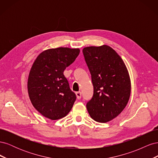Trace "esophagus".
Returning a JSON list of instances; mask_svg holds the SVG:
<instances>
[{"mask_svg":"<svg viewBox=\"0 0 158 158\" xmlns=\"http://www.w3.org/2000/svg\"><path fill=\"white\" fill-rule=\"evenodd\" d=\"M76 97H77L78 99H80L81 98H82V93H81V92H76Z\"/></svg>","mask_w":158,"mask_h":158,"instance_id":"esophagus-1","label":"esophagus"}]
</instances>
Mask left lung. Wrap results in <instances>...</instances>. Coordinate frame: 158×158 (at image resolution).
I'll return each mask as SVG.
<instances>
[{
  "mask_svg": "<svg viewBox=\"0 0 158 158\" xmlns=\"http://www.w3.org/2000/svg\"><path fill=\"white\" fill-rule=\"evenodd\" d=\"M92 76V98L86 104L90 117L107 123L117 117L130 98V76L123 59L108 45L87 47L82 50Z\"/></svg>",
  "mask_w": 158,
  "mask_h": 158,
  "instance_id": "8db88e82",
  "label": "left lung"
}]
</instances>
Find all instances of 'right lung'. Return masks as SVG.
<instances>
[{
    "mask_svg": "<svg viewBox=\"0 0 158 158\" xmlns=\"http://www.w3.org/2000/svg\"><path fill=\"white\" fill-rule=\"evenodd\" d=\"M79 53V49H50L42 52L33 63L27 91L33 107L42 115L57 120L65 117L73 107L76 96L63 73Z\"/></svg>",
    "mask_w": 158,
    "mask_h": 158,
    "instance_id": "1",
    "label": "right lung"
}]
</instances>
